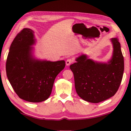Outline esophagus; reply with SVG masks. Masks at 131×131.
Segmentation results:
<instances>
[{
    "instance_id": "obj_1",
    "label": "esophagus",
    "mask_w": 131,
    "mask_h": 131,
    "mask_svg": "<svg viewBox=\"0 0 131 131\" xmlns=\"http://www.w3.org/2000/svg\"><path fill=\"white\" fill-rule=\"evenodd\" d=\"M73 62V60L72 59H68L67 60H66V65L67 66H69L70 65L71 63H72Z\"/></svg>"
}]
</instances>
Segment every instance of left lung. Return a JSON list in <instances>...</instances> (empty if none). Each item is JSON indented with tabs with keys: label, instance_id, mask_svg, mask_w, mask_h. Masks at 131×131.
Listing matches in <instances>:
<instances>
[{
	"label": "left lung",
	"instance_id": "left-lung-1",
	"mask_svg": "<svg viewBox=\"0 0 131 131\" xmlns=\"http://www.w3.org/2000/svg\"><path fill=\"white\" fill-rule=\"evenodd\" d=\"M113 54L107 63L80 56L70 66L74 78L75 88L81 98L89 103H99L116 94L122 82L124 62L118 39H111Z\"/></svg>",
	"mask_w": 131,
	"mask_h": 131
}]
</instances>
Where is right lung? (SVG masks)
Here are the masks:
<instances>
[{
  "instance_id": "obj_1",
  "label": "right lung",
  "mask_w": 131,
  "mask_h": 131,
  "mask_svg": "<svg viewBox=\"0 0 131 131\" xmlns=\"http://www.w3.org/2000/svg\"><path fill=\"white\" fill-rule=\"evenodd\" d=\"M34 31L25 28L19 32L9 47L6 73L14 91L21 99L40 103L50 96L54 80L65 66L63 60H39L33 56Z\"/></svg>"
}]
</instances>
